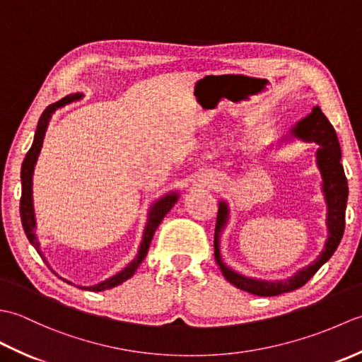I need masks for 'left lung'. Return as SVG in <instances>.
<instances>
[{
    "mask_svg": "<svg viewBox=\"0 0 362 362\" xmlns=\"http://www.w3.org/2000/svg\"><path fill=\"white\" fill-rule=\"evenodd\" d=\"M292 138H298V140L306 143L314 141L319 144V149L316 152V161L319 171L322 174V193H324L327 202L328 238L324 249L320 252V255L314 259L311 264L298 269L294 275L289 276L286 280L269 281L244 276L235 272L232 267H228L221 257V233L222 230L226 228L230 216L228 204L226 201H221L216 219V230H214V258H216V263L227 281L232 283L238 289L250 292L253 296L272 297L302 288L303 284L319 271L320 266L325 264L327 261L332 258L344 235L349 185L347 179H345L344 168L341 165V146L339 140H337L334 127L332 126V122L327 119L325 115L322 113L320 107L316 105L313 107V112L310 115H306L303 119H300L297 124L291 129L289 135L281 138V141H291Z\"/></svg>",
    "mask_w": 362,
    "mask_h": 362,
    "instance_id": "obj_1",
    "label": "left lung"
}]
</instances>
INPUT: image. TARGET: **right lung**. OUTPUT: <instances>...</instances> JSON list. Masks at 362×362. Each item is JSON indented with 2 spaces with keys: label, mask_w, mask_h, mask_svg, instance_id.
<instances>
[{
  "label": "right lung",
  "mask_w": 362,
  "mask_h": 362,
  "mask_svg": "<svg viewBox=\"0 0 362 362\" xmlns=\"http://www.w3.org/2000/svg\"><path fill=\"white\" fill-rule=\"evenodd\" d=\"M82 95L81 93H76V95H70V96H65L64 99H60V101L54 103L51 105H48L45 109V112L42 113L40 119H38V124H37V130H35V135H34V143L30 146V149L28 151L25 160H23V165H21V199H20V216H21V224L23 228H25V233L28 236L29 243L34 245L35 250L40 253V257L45 259V257L42 255L40 252V243L37 240V235H35V214H34V204H33V175H34V168L37 163V158H38V153L42 151V146H43V138L46 134V129H48L49 124V119L52 117V113L56 112L60 107H65L66 104H70L76 99H81ZM177 199H179V193H168L163 197H160L158 201L153 202L149 209L148 213V222H146V227H144V232H143V240L140 244V249H138L136 257L130 261V263L119 271L118 274L112 275L110 279H107L101 283L93 284V286H78L81 289H88V291H105V289H112L115 286H118L122 281L129 280L130 276L135 274V271L138 269V266L141 264V261L144 259V257L148 255V250H149V245L152 241V236L156 233L157 227L160 226V222L163 221V218L166 216V213L173 209L175 205ZM46 261V259H45ZM66 283H71L65 280Z\"/></svg>",
  "instance_id": "1"
}]
</instances>
